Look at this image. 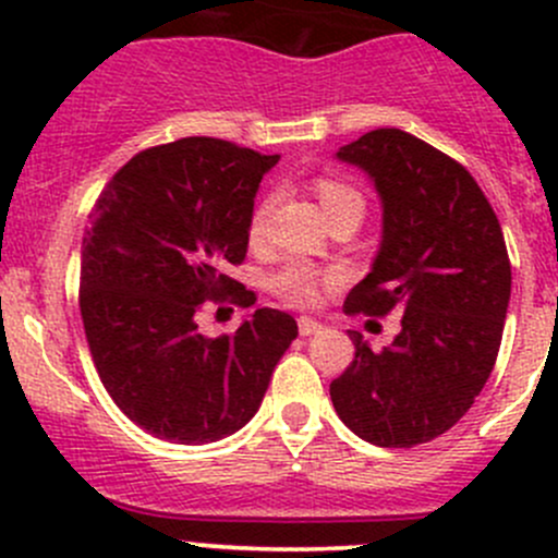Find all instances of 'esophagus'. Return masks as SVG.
Masks as SVG:
<instances>
[{
  "label": "esophagus",
  "instance_id": "34e87169",
  "mask_svg": "<svg viewBox=\"0 0 558 558\" xmlns=\"http://www.w3.org/2000/svg\"><path fill=\"white\" fill-rule=\"evenodd\" d=\"M318 331H320L318 320H313V318H300V335H302V337H313V335H318Z\"/></svg>",
  "mask_w": 558,
  "mask_h": 558
}]
</instances>
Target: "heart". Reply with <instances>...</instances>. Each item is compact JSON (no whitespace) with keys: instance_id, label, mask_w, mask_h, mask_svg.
<instances>
[{"instance_id":"heart-1","label":"heart","mask_w":558,"mask_h":558,"mask_svg":"<svg viewBox=\"0 0 558 558\" xmlns=\"http://www.w3.org/2000/svg\"><path fill=\"white\" fill-rule=\"evenodd\" d=\"M318 196H320V205L326 207V213L335 210V207H340V205H353V202H359V205H362V194H359L353 185L342 183V180H329V178L320 180ZM269 210H272V196H267L264 202H258L256 210H253V216H251V238L253 240L262 238L264 229H267ZM269 286H272L275 294H278L280 300L289 302V305L305 307V305H311L313 296H315L318 272H315L311 264L291 262V264H286V267L280 269L272 280H269Z\"/></svg>"}]
</instances>
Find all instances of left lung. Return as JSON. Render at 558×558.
<instances>
[{"instance_id": "obj_1", "label": "left lung", "mask_w": 558, "mask_h": 558, "mask_svg": "<svg viewBox=\"0 0 558 558\" xmlns=\"http://www.w3.org/2000/svg\"><path fill=\"white\" fill-rule=\"evenodd\" d=\"M380 196L384 232L348 313H402V331L375 353L351 331V367L329 393L342 424L380 448H413L448 432L486 386L510 302L502 227L470 172L402 129L342 145Z\"/></svg>"}]
</instances>
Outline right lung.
I'll list each match as a JSON object with an SVG mask.
<instances>
[{
    "mask_svg": "<svg viewBox=\"0 0 558 558\" xmlns=\"http://www.w3.org/2000/svg\"><path fill=\"white\" fill-rule=\"evenodd\" d=\"M278 159L183 137L129 159L94 205L81 251L83 329L112 402L154 437L202 446L243 429L300 335L272 307L234 335L196 326L205 300L256 302L229 267L245 258L253 199Z\"/></svg>",
    "mask_w": 558,
    "mask_h": 558,
    "instance_id": "1",
    "label": "right lung"
}]
</instances>
